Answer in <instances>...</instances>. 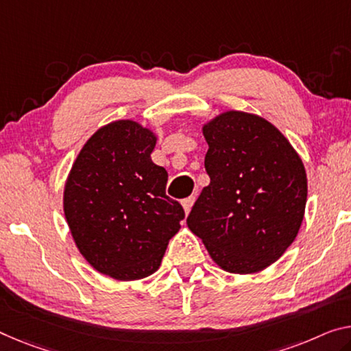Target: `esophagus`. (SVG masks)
Here are the masks:
<instances>
[{
  "instance_id": "1",
  "label": "esophagus",
  "mask_w": 351,
  "mask_h": 351,
  "mask_svg": "<svg viewBox=\"0 0 351 351\" xmlns=\"http://www.w3.org/2000/svg\"><path fill=\"white\" fill-rule=\"evenodd\" d=\"M193 204H194V196H190V197L183 199L182 206H183V210H185V213H190V212H191Z\"/></svg>"
}]
</instances>
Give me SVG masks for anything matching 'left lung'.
Wrapping results in <instances>:
<instances>
[{"instance_id":"left-lung-1","label":"left lung","mask_w":351,"mask_h":351,"mask_svg":"<svg viewBox=\"0 0 351 351\" xmlns=\"http://www.w3.org/2000/svg\"><path fill=\"white\" fill-rule=\"evenodd\" d=\"M210 177L186 218L210 257L229 273H257L293 243L303 223V161L273 123L228 111L202 128Z\"/></svg>"}]
</instances>
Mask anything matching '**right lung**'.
<instances>
[{"mask_svg":"<svg viewBox=\"0 0 351 351\" xmlns=\"http://www.w3.org/2000/svg\"><path fill=\"white\" fill-rule=\"evenodd\" d=\"M155 143L138 122L108 123L83 145L64 190L75 245L97 271L119 281L157 271L185 218L166 196L168 172L150 158Z\"/></svg>","mask_w":351,"mask_h":351,"instance_id":"obj_1","label":"right lung"}]
</instances>
